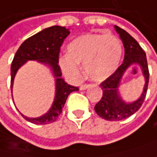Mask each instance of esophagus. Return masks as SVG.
Masks as SVG:
<instances>
[{
  "instance_id": "1",
  "label": "esophagus",
  "mask_w": 157,
  "mask_h": 157,
  "mask_svg": "<svg viewBox=\"0 0 157 157\" xmlns=\"http://www.w3.org/2000/svg\"><path fill=\"white\" fill-rule=\"evenodd\" d=\"M88 87H89V85H88V84H83V85H81V87H80V90H86V89H87Z\"/></svg>"
}]
</instances>
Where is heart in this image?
<instances>
[{"mask_svg":"<svg viewBox=\"0 0 157 157\" xmlns=\"http://www.w3.org/2000/svg\"><path fill=\"white\" fill-rule=\"evenodd\" d=\"M123 55V45L114 34L86 33L68 44L67 55L59 58V65L65 74L80 75L79 64H84L88 78L102 81L117 69Z\"/></svg>","mask_w":157,"mask_h":157,"instance_id":"1","label":"heart"}]
</instances>
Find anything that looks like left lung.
<instances>
[{"label": "left lung", "mask_w": 157, "mask_h": 157, "mask_svg": "<svg viewBox=\"0 0 157 157\" xmlns=\"http://www.w3.org/2000/svg\"><path fill=\"white\" fill-rule=\"evenodd\" d=\"M115 30L120 34V37L124 47V59L118 69L100 84L102 89V98L94 106V111L99 117L107 121H121L130 117L137 112L145 100L149 85V67L147 57L139 43L129 33L120 27L115 26ZM138 64L141 67L145 77V86L140 98L131 103L124 102L119 96L118 87L124 72L128 67Z\"/></svg>", "instance_id": "obj_1"}]
</instances>
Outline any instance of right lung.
<instances>
[{"mask_svg":"<svg viewBox=\"0 0 157 157\" xmlns=\"http://www.w3.org/2000/svg\"><path fill=\"white\" fill-rule=\"evenodd\" d=\"M70 32L68 29H65V27L52 26L47 28L26 39L21 44L13 58L11 63V93L16 72L27 61H37L49 65L56 78V94L50 110L38 118H28L22 115L23 118L30 123L34 124H47L55 121L58 116L62 113L63 107L69 94L79 90L78 87L70 86L64 82L62 78L61 67L59 65L61 46L63 43L64 38Z\"/></svg>","mask_w":157,"mask_h":157,"instance_id":"1","label":"right lung"}]
</instances>
